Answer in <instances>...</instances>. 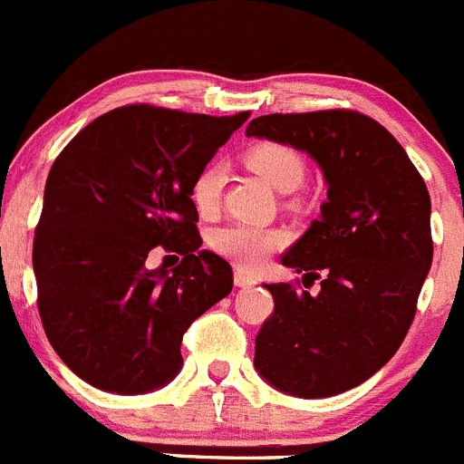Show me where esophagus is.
I'll use <instances>...</instances> for the list:
<instances>
[{"label":"esophagus","instance_id":"34e87169","mask_svg":"<svg viewBox=\"0 0 464 464\" xmlns=\"http://www.w3.org/2000/svg\"><path fill=\"white\" fill-rule=\"evenodd\" d=\"M233 281H236V285H240V288H249V285L256 284V279H254L249 272L245 270H236V276H233Z\"/></svg>","mask_w":464,"mask_h":464}]
</instances>
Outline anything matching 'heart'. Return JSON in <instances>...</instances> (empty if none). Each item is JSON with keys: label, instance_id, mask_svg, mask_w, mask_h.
Wrapping results in <instances>:
<instances>
[{"label": "heart", "instance_id": "obj_1", "mask_svg": "<svg viewBox=\"0 0 464 464\" xmlns=\"http://www.w3.org/2000/svg\"><path fill=\"white\" fill-rule=\"evenodd\" d=\"M246 164L272 185L276 192H295L304 183L306 167L297 150L281 144H258L246 153ZM227 171L219 162H210L198 171L192 183V203L201 215H212L219 208ZM284 236L261 227H224L212 233L210 245L218 254L246 270H258L270 258Z\"/></svg>", "mask_w": 464, "mask_h": 464}]
</instances>
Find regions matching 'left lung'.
Instances as JSON below:
<instances>
[{"mask_svg": "<svg viewBox=\"0 0 464 464\" xmlns=\"http://www.w3.org/2000/svg\"><path fill=\"white\" fill-rule=\"evenodd\" d=\"M245 134L306 153L327 185L318 219L281 258L323 275L320 293L263 284L275 314L254 369L288 396H336L378 373L412 324L432 263L426 183L392 132L357 111L258 116Z\"/></svg>", "mask_w": 464, "mask_h": 464, "instance_id": "1", "label": "left lung"}]
</instances>
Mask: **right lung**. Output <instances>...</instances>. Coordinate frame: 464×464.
<instances>
[{"mask_svg":"<svg viewBox=\"0 0 464 464\" xmlns=\"http://www.w3.org/2000/svg\"><path fill=\"white\" fill-rule=\"evenodd\" d=\"M246 119L121 107L52 164L34 237L38 311L91 387L137 396L171 382L188 327L231 293V266L201 249L192 183ZM160 246L184 256L179 268L145 267Z\"/></svg>","mask_w":464,"mask_h":464,"instance_id":"1","label":"right lung"}]
</instances>
